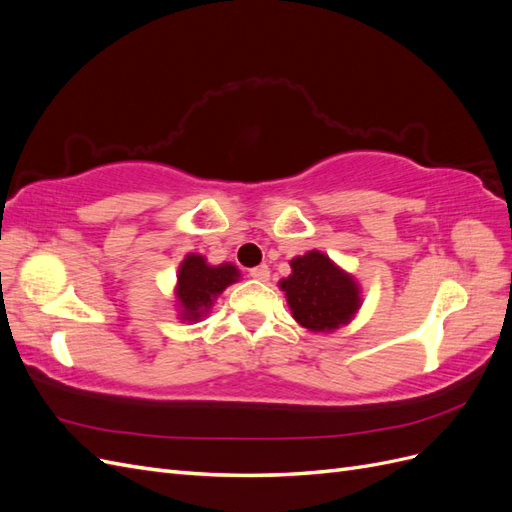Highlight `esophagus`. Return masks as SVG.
I'll list each match as a JSON object with an SVG mask.
<instances>
[{"mask_svg":"<svg viewBox=\"0 0 512 512\" xmlns=\"http://www.w3.org/2000/svg\"><path fill=\"white\" fill-rule=\"evenodd\" d=\"M250 277H254V280H258V282H267L269 280V267L260 265V267L250 269Z\"/></svg>","mask_w":512,"mask_h":512,"instance_id":"34e87169","label":"esophagus"}]
</instances>
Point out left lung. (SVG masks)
I'll use <instances>...</instances> for the list:
<instances>
[{
    "mask_svg": "<svg viewBox=\"0 0 512 512\" xmlns=\"http://www.w3.org/2000/svg\"><path fill=\"white\" fill-rule=\"evenodd\" d=\"M292 275L280 282L292 316L309 331H333L346 324L361 297L352 277L337 269L329 256L307 252L290 262Z\"/></svg>",
    "mask_w": 512,
    "mask_h": 512,
    "instance_id": "8db88e82",
    "label": "left lung"
}]
</instances>
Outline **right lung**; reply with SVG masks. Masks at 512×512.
Segmentation results:
<instances>
[{"label":"right lung","mask_w":512,"mask_h":512,"mask_svg":"<svg viewBox=\"0 0 512 512\" xmlns=\"http://www.w3.org/2000/svg\"><path fill=\"white\" fill-rule=\"evenodd\" d=\"M237 280V267H209L203 256L190 254L179 267L177 297L181 303L183 320H198L205 312H209L213 299L218 297L226 286Z\"/></svg>","instance_id":"add662e5"}]
</instances>
